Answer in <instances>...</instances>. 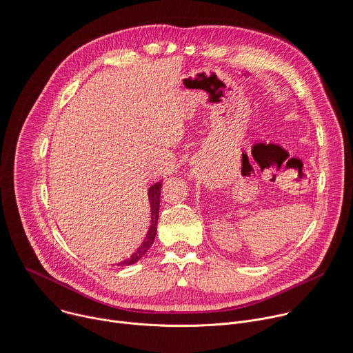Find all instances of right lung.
Instances as JSON below:
<instances>
[{"instance_id":"1","label":"right lung","mask_w":353,"mask_h":353,"mask_svg":"<svg viewBox=\"0 0 353 353\" xmlns=\"http://www.w3.org/2000/svg\"><path fill=\"white\" fill-rule=\"evenodd\" d=\"M149 203H150V217H152V221H150V228L146 234V238L145 241L142 242V245H140L136 252L129 256L128 259H125L123 261L118 263V265H130L133 263H136L137 260L142 259L146 252L150 249V246L153 245L154 242V238H156V234H157V221H159V208H160V196H161V182H157L154 183L149 192Z\"/></svg>"}]
</instances>
